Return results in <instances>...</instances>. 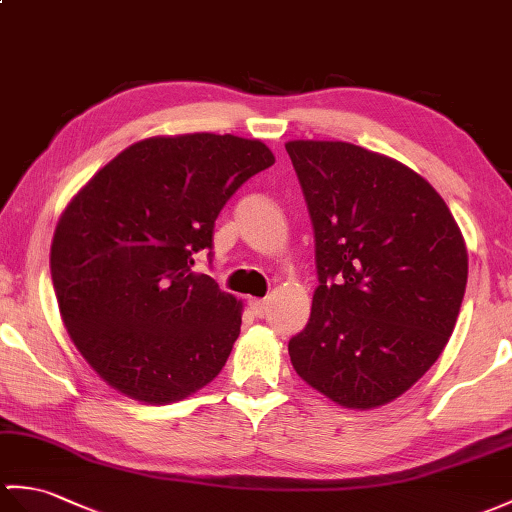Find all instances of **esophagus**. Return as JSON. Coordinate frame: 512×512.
Instances as JSON below:
<instances>
[{
	"label": "esophagus",
	"mask_w": 512,
	"mask_h": 512,
	"mask_svg": "<svg viewBox=\"0 0 512 512\" xmlns=\"http://www.w3.org/2000/svg\"><path fill=\"white\" fill-rule=\"evenodd\" d=\"M248 305H251V312L255 316H264L266 310H268V303L264 299H251V301H248Z\"/></svg>",
	"instance_id": "1"
}]
</instances>
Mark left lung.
Returning a JSON list of instances; mask_svg holds the SVG:
<instances>
[{
    "mask_svg": "<svg viewBox=\"0 0 512 512\" xmlns=\"http://www.w3.org/2000/svg\"><path fill=\"white\" fill-rule=\"evenodd\" d=\"M310 211L318 288L294 371L344 408H375L430 371L467 288V248L436 189L347 141H288Z\"/></svg>",
    "mask_w": 512,
    "mask_h": 512,
    "instance_id": "1",
    "label": "left lung"
}]
</instances>
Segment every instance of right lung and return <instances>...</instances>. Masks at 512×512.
<instances>
[{
	"label": "right lung",
	"mask_w": 512,
	"mask_h": 512,
	"mask_svg": "<svg viewBox=\"0 0 512 512\" xmlns=\"http://www.w3.org/2000/svg\"><path fill=\"white\" fill-rule=\"evenodd\" d=\"M272 163L257 139L152 137L69 202L52 242V283L69 338L106 384L170 403L222 371L242 303L194 272V257L211 259L218 213Z\"/></svg>",
	"instance_id": "right-lung-1"
}]
</instances>
